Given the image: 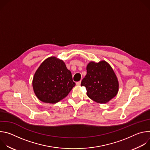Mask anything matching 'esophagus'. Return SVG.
<instances>
[{
  "mask_svg": "<svg viewBox=\"0 0 150 150\" xmlns=\"http://www.w3.org/2000/svg\"><path fill=\"white\" fill-rule=\"evenodd\" d=\"M81 81H78V82H77L76 83V85H78V86H79V85H81Z\"/></svg>",
  "mask_w": 150,
  "mask_h": 150,
  "instance_id": "1",
  "label": "esophagus"
}]
</instances>
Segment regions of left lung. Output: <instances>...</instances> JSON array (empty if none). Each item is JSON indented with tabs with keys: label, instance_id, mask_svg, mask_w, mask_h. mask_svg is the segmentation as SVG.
<instances>
[{
	"label": "left lung",
	"instance_id": "left-lung-1",
	"mask_svg": "<svg viewBox=\"0 0 150 150\" xmlns=\"http://www.w3.org/2000/svg\"><path fill=\"white\" fill-rule=\"evenodd\" d=\"M86 88L88 97L104 104L114 98L119 91L117 78L109 64L105 60L91 61L87 66V75L81 81Z\"/></svg>",
	"mask_w": 150,
	"mask_h": 150
}]
</instances>
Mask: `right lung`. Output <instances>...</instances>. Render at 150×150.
<instances>
[{
	"label": "right lung",
	"mask_w": 150,
	"mask_h": 150,
	"mask_svg": "<svg viewBox=\"0 0 150 150\" xmlns=\"http://www.w3.org/2000/svg\"><path fill=\"white\" fill-rule=\"evenodd\" d=\"M75 85L65 62L54 56L41 63L33 79L35 96L46 103H56L65 98Z\"/></svg>",
	"instance_id": "1"
}]
</instances>
